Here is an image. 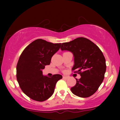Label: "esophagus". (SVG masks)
I'll return each mask as SVG.
<instances>
[{"label": "esophagus", "mask_w": 120, "mask_h": 120, "mask_svg": "<svg viewBox=\"0 0 120 120\" xmlns=\"http://www.w3.org/2000/svg\"><path fill=\"white\" fill-rule=\"evenodd\" d=\"M63 79H66V80H67V79H68L69 77H68V76H63Z\"/></svg>", "instance_id": "1"}]
</instances>
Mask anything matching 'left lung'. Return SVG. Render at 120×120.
I'll return each instance as SVG.
<instances>
[{
  "label": "left lung",
  "instance_id": "obj_1",
  "mask_svg": "<svg viewBox=\"0 0 120 120\" xmlns=\"http://www.w3.org/2000/svg\"><path fill=\"white\" fill-rule=\"evenodd\" d=\"M62 51H68L74 56L72 70L80 74L76 83L71 88L74 94L81 98L89 97L94 94L104 80L106 71L105 59L99 47L85 38H78L64 42Z\"/></svg>",
  "mask_w": 120,
  "mask_h": 120
}]
</instances>
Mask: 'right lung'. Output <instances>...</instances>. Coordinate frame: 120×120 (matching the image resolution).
Listing matches in <instances>:
<instances>
[{"label": "right lung", "instance_id": "add662e5", "mask_svg": "<svg viewBox=\"0 0 120 120\" xmlns=\"http://www.w3.org/2000/svg\"><path fill=\"white\" fill-rule=\"evenodd\" d=\"M61 44L37 39L21 53L16 67V77L23 92L33 100L43 101L49 99L53 94L57 82L62 78L60 74L45 76L42 71L45 65L50 64Z\"/></svg>", "mask_w": 120, "mask_h": 120}]
</instances>
